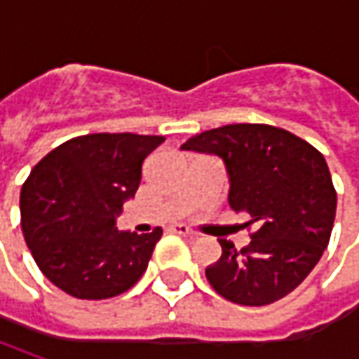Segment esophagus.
<instances>
[{
    "label": "esophagus",
    "mask_w": 359,
    "mask_h": 359,
    "mask_svg": "<svg viewBox=\"0 0 359 359\" xmlns=\"http://www.w3.org/2000/svg\"><path fill=\"white\" fill-rule=\"evenodd\" d=\"M170 231H173V233H177V236H186V238H196L198 233L194 231L191 228H187V226H184V224H177V226H172L170 228Z\"/></svg>",
    "instance_id": "obj_1"
}]
</instances>
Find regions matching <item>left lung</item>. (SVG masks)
I'll return each mask as SVG.
<instances>
[{
  "mask_svg": "<svg viewBox=\"0 0 359 359\" xmlns=\"http://www.w3.org/2000/svg\"><path fill=\"white\" fill-rule=\"evenodd\" d=\"M182 149L222 159L229 208L255 224L241 250L217 240L222 257L205 268L212 287L240 306H268L294 292L320 262L334 228L338 198L324 156L264 123L203 131Z\"/></svg>",
  "mask_w": 359,
  "mask_h": 359,
  "instance_id": "8db88e82",
  "label": "left lung"
}]
</instances>
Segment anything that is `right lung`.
I'll return each mask as SVG.
<instances>
[{"instance_id": "add662e5", "label": "right lung", "mask_w": 359, "mask_h": 359, "mask_svg": "<svg viewBox=\"0 0 359 359\" xmlns=\"http://www.w3.org/2000/svg\"><path fill=\"white\" fill-rule=\"evenodd\" d=\"M159 135L91 133L57 145L21 187V229L35 264L77 299H107L140 282L161 238L119 231Z\"/></svg>"}]
</instances>
